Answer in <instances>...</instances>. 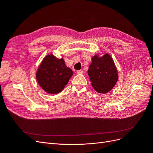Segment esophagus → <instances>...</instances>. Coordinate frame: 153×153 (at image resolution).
Instances as JSON below:
<instances>
[{
    "instance_id": "obj_1",
    "label": "esophagus",
    "mask_w": 153,
    "mask_h": 153,
    "mask_svg": "<svg viewBox=\"0 0 153 153\" xmlns=\"http://www.w3.org/2000/svg\"><path fill=\"white\" fill-rule=\"evenodd\" d=\"M76 73H77L78 74H83V73H84V71H82V70H78V71H76Z\"/></svg>"
}]
</instances>
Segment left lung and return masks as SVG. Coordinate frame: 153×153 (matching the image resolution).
I'll list each match as a JSON object with an SVG mask.
<instances>
[{
	"label": "left lung",
	"mask_w": 153,
	"mask_h": 153,
	"mask_svg": "<svg viewBox=\"0 0 153 153\" xmlns=\"http://www.w3.org/2000/svg\"><path fill=\"white\" fill-rule=\"evenodd\" d=\"M92 86L99 93L106 94L112 89L118 80L117 69L112 57L105 53L98 54L92 58V63L87 71Z\"/></svg>",
	"instance_id": "left-lung-1"
}]
</instances>
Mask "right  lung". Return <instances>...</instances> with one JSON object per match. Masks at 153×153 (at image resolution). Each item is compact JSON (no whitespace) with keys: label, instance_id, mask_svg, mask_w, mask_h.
Segmentation results:
<instances>
[{"label":"right lung","instance_id":"add662e5","mask_svg":"<svg viewBox=\"0 0 153 153\" xmlns=\"http://www.w3.org/2000/svg\"><path fill=\"white\" fill-rule=\"evenodd\" d=\"M73 75V71L66 66L63 58L58 59L53 54H48L41 62L36 77L46 92L57 94L64 89Z\"/></svg>","mask_w":153,"mask_h":153}]
</instances>
